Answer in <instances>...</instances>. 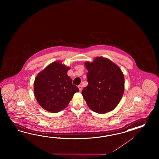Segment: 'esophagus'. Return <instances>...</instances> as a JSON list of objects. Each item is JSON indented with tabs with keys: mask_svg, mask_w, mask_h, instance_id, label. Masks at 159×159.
<instances>
[{
	"mask_svg": "<svg viewBox=\"0 0 159 159\" xmlns=\"http://www.w3.org/2000/svg\"><path fill=\"white\" fill-rule=\"evenodd\" d=\"M78 89H79V90H80V91L81 92L82 91V86L81 85H79L78 86Z\"/></svg>",
	"mask_w": 159,
	"mask_h": 159,
	"instance_id": "obj_1",
	"label": "esophagus"
}]
</instances>
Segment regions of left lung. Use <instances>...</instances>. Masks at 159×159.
I'll list each match as a JSON object with an SVG mask.
<instances>
[{
	"label": "left lung",
	"instance_id": "1",
	"mask_svg": "<svg viewBox=\"0 0 159 159\" xmlns=\"http://www.w3.org/2000/svg\"><path fill=\"white\" fill-rule=\"evenodd\" d=\"M88 85L82 91L89 108L99 114L111 111L118 105L125 90V77L116 65L107 58L86 62Z\"/></svg>",
	"mask_w": 159,
	"mask_h": 159
}]
</instances>
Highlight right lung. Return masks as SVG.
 I'll list each match as a JSON object with an SVG mask.
<instances>
[{"label":"right lung","instance_id":"1","mask_svg":"<svg viewBox=\"0 0 159 159\" xmlns=\"http://www.w3.org/2000/svg\"><path fill=\"white\" fill-rule=\"evenodd\" d=\"M69 69L60 61H56L49 65L35 78L34 96L39 105L48 111L54 113L64 110L75 93L79 91L67 75Z\"/></svg>","mask_w":159,"mask_h":159}]
</instances>
